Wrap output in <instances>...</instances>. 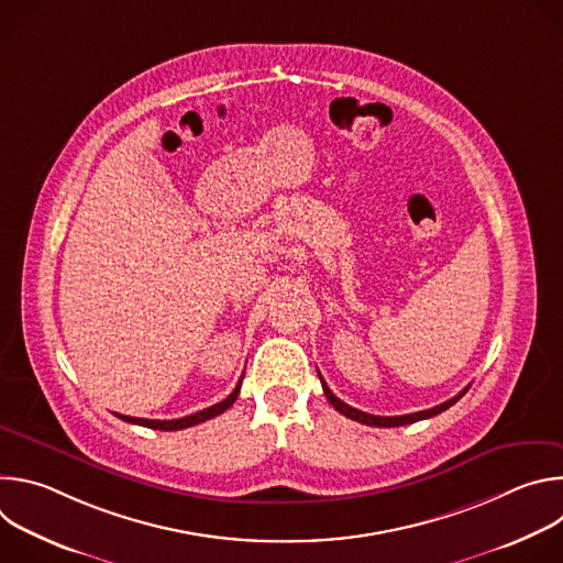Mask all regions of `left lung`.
I'll use <instances>...</instances> for the list:
<instances>
[{
  "label": "left lung",
  "instance_id": "1",
  "mask_svg": "<svg viewBox=\"0 0 563 563\" xmlns=\"http://www.w3.org/2000/svg\"><path fill=\"white\" fill-rule=\"evenodd\" d=\"M320 376V374H318ZM320 383H323V391H325V396H328V400L330 404L341 412V415H345L347 419H352V421H358V423H363V426H374V428H398V426H410V423H417V421H423V419H432V417H437V415H441V412H445L448 408H452L456 400L470 389V385L465 387V389H461L456 396H452L450 400H445V404H441V406H437V408H430V410H423V412H415V415H404V417H374V415H367V412H361V410H356V408H352V406H347V404H343L341 398H336L334 394H332V389L325 385V380H323V376H320Z\"/></svg>",
  "mask_w": 563,
  "mask_h": 563
}]
</instances>
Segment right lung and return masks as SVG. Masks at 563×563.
<instances>
[{"label":"right lung","instance_id":"obj_1","mask_svg":"<svg viewBox=\"0 0 563 563\" xmlns=\"http://www.w3.org/2000/svg\"><path fill=\"white\" fill-rule=\"evenodd\" d=\"M240 385H243V378L238 380L235 389L224 398L220 400V404L207 408V410H200L196 415H189V417H183V419H174V421H151V419H137V417H124V415H115L118 419L126 421V423H135V426H144V428H153V430H163V432H172V430H185V428H191V426H198L202 421H209L218 415H222L224 410H229L233 406V400L238 398L240 394Z\"/></svg>","mask_w":563,"mask_h":563}]
</instances>
